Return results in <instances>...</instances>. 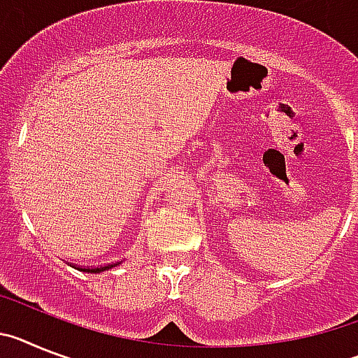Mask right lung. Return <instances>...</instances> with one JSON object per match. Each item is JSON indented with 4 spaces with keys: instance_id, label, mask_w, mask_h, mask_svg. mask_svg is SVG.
<instances>
[{
    "instance_id": "right-lung-1",
    "label": "right lung",
    "mask_w": 358,
    "mask_h": 358,
    "mask_svg": "<svg viewBox=\"0 0 358 358\" xmlns=\"http://www.w3.org/2000/svg\"><path fill=\"white\" fill-rule=\"evenodd\" d=\"M119 263L120 261H117V263H110V265H104V266H92V268H90V266H86V268H79V270H83V272H88V273H99V272H104V270H108V268H113V266H117Z\"/></svg>"
}]
</instances>
